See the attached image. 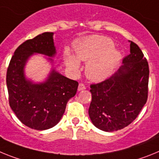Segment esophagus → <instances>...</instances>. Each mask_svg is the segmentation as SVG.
<instances>
[{"label":"esophagus","instance_id":"esophagus-1","mask_svg":"<svg viewBox=\"0 0 159 159\" xmlns=\"http://www.w3.org/2000/svg\"><path fill=\"white\" fill-rule=\"evenodd\" d=\"M85 89V86L83 83H80L78 85V91H81V90H84Z\"/></svg>","mask_w":159,"mask_h":159}]
</instances>
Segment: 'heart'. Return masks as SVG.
<instances>
[{"label": "heart", "mask_w": 159, "mask_h": 159, "mask_svg": "<svg viewBox=\"0 0 159 159\" xmlns=\"http://www.w3.org/2000/svg\"><path fill=\"white\" fill-rule=\"evenodd\" d=\"M114 42L103 36L90 37L76 46V57L69 55L67 66L74 71L79 69L80 62L88 61L85 74L93 81H102L112 75L121 61V53L114 48Z\"/></svg>", "instance_id": "obj_1"}]
</instances>
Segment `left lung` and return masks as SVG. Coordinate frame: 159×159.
<instances>
[{
    "label": "left lung",
    "mask_w": 159,
    "mask_h": 159,
    "mask_svg": "<svg viewBox=\"0 0 159 159\" xmlns=\"http://www.w3.org/2000/svg\"><path fill=\"white\" fill-rule=\"evenodd\" d=\"M130 53L110 78L90 85L92 123L106 132L123 129L137 118L147 101L149 66L138 45L129 41Z\"/></svg>",
    "instance_id": "1"
}]
</instances>
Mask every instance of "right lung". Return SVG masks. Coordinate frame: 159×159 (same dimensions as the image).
Returning <instances> with one entry per match:
<instances>
[{
	"label": "right lung",
	"instance_id": "obj_1",
	"mask_svg": "<svg viewBox=\"0 0 159 159\" xmlns=\"http://www.w3.org/2000/svg\"><path fill=\"white\" fill-rule=\"evenodd\" d=\"M53 33H43L19 45L9 62L6 74L9 106L22 123L44 130L53 127L64 114L66 104L75 96L78 82L52 68L45 81L35 83L25 74V67L34 54L39 53L50 63L57 53Z\"/></svg>",
	"mask_w": 159,
	"mask_h": 159
}]
</instances>
